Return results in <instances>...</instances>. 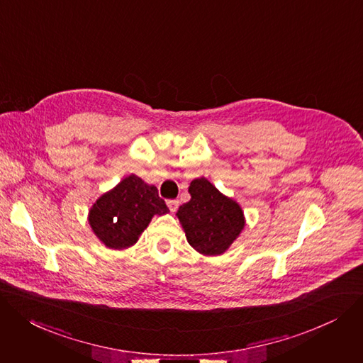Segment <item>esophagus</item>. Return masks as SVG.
Returning a JSON list of instances; mask_svg holds the SVG:
<instances>
[{
	"instance_id": "1",
	"label": "esophagus",
	"mask_w": 363,
	"mask_h": 363,
	"mask_svg": "<svg viewBox=\"0 0 363 363\" xmlns=\"http://www.w3.org/2000/svg\"><path fill=\"white\" fill-rule=\"evenodd\" d=\"M168 207H169V210H171V213H175L177 210H178V206H179V201L178 200H169L168 203Z\"/></svg>"
}]
</instances>
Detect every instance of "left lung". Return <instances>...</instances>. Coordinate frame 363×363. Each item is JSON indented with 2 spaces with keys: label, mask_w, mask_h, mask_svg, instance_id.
<instances>
[{
  "label": "left lung",
  "mask_w": 363,
  "mask_h": 363,
  "mask_svg": "<svg viewBox=\"0 0 363 363\" xmlns=\"http://www.w3.org/2000/svg\"><path fill=\"white\" fill-rule=\"evenodd\" d=\"M188 192L191 200L177 213L188 243L204 256L223 255L245 228L240 204L204 177L192 179Z\"/></svg>",
  "instance_id": "left-lung-1"
}]
</instances>
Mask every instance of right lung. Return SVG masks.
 <instances>
[{
    "instance_id": "obj_1",
    "label": "right lung",
    "mask_w": 363,
    "mask_h": 363,
    "mask_svg": "<svg viewBox=\"0 0 363 363\" xmlns=\"http://www.w3.org/2000/svg\"><path fill=\"white\" fill-rule=\"evenodd\" d=\"M167 213L169 208L157 188L131 174L92 204L88 223L106 247L123 250L136 245L155 216Z\"/></svg>"
}]
</instances>
